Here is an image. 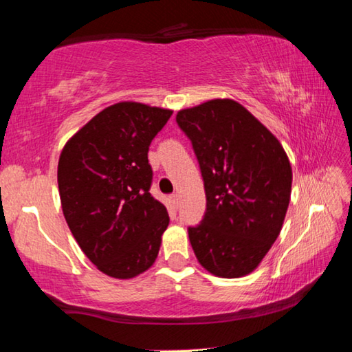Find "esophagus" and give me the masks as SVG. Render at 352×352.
<instances>
[{
    "instance_id": "34e87169",
    "label": "esophagus",
    "mask_w": 352,
    "mask_h": 352,
    "mask_svg": "<svg viewBox=\"0 0 352 352\" xmlns=\"http://www.w3.org/2000/svg\"><path fill=\"white\" fill-rule=\"evenodd\" d=\"M169 201H170L172 208H174V210H177V206H178V195L177 194H172L170 197H169Z\"/></svg>"
}]
</instances>
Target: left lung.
<instances>
[{"mask_svg":"<svg viewBox=\"0 0 352 352\" xmlns=\"http://www.w3.org/2000/svg\"><path fill=\"white\" fill-rule=\"evenodd\" d=\"M205 182L206 212L190 226L197 261L214 276L250 275L281 233L292 166L278 138L233 99H211L177 113Z\"/></svg>","mask_w":352,"mask_h":352,"instance_id":"obj_1","label":"left lung"}]
</instances>
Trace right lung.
Instances as JSON below:
<instances>
[{"mask_svg":"<svg viewBox=\"0 0 352 352\" xmlns=\"http://www.w3.org/2000/svg\"><path fill=\"white\" fill-rule=\"evenodd\" d=\"M172 110L133 100L113 104L77 130L58 158L65 220L82 252L107 276L151 269L169 225L148 188V146Z\"/></svg>","mask_w":352,"mask_h":352,"instance_id":"right-lung-1","label":"right lung"}]
</instances>
